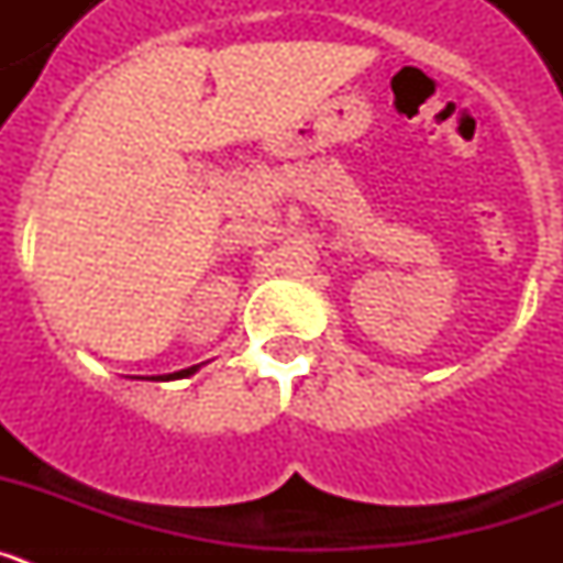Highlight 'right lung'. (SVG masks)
<instances>
[{
    "mask_svg": "<svg viewBox=\"0 0 563 563\" xmlns=\"http://www.w3.org/2000/svg\"><path fill=\"white\" fill-rule=\"evenodd\" d=\"M191 372H197V366H191V369H183V372H174V375L161 377V380H174V377H186V375H191Z\"/></svg>",
    "mask_w": 563,
    "mask_h": 563,
    "instance_id": "1",
    "label": "right lung"
}]
</instances>
